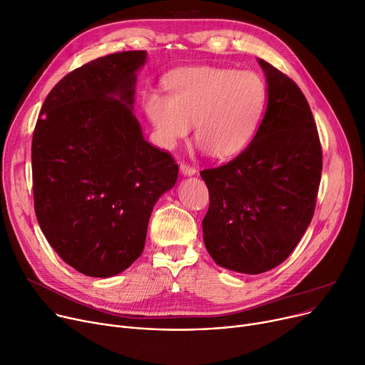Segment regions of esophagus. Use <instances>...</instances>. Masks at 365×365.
I'll return each instance as SVG.
<instances>
[{
    "instance_id": "obj_1",
    "label": "esophagus",
    "mask_w": 365,
    "mask_h": 365,
    "mask_svg": "<svg viewBox=\"0 0 365 365\" xmlns=\"http://www.w3.org/2000/svg\"><path fill=\"white\" fill-rule=\"evenodd\" d=\"M180 171H182L183 176H194L197 173V168L194 165L187 164V163H182L180 164Z\"/></svg>"
}]
</instances>
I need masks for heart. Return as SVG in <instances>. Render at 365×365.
Wrapping results in <instances>:
<instances>
[{
	"label": "heart",
	"mask_w": 365,
	"mask_h": 365,
	"mask_svg": "<svg viewBox=\"0 0 365 365\" xmlns=\"http://www.w3.org/2000/svg\"><path fill=\"white\" fill-rule=\"evenodd\" d=\"M168 98L152 93L148 117L165 146L175 145L195 124L197 142L215 158L240 153L256 136L267 102V88L252 71L215 66L187 68L167 80Z\"/></svg>",
	"instance_id": "1"
}]
</instances>
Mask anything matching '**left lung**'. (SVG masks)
Masks as SVG:
<instances>
[{"mask_svg":"<svg viewBox=\"0 0 365 365\" xmlns=\"http://www.w3.org/2000/svg\"><path fill=\"white\" fill-rule=\"evenodd\" d=\"M267 106L256 136L238 157L201 171L210 205L204 244L219 264L262 274L282 263L308 229L317 204L322 149L299 86L259 59Z\"/></svg>","mask_w":365,"mask_h":365,"instance_id":"left-lung-1","label":"left lung"}]
</instances>
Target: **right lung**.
I'll use <instances>...</instances> for the list:
<instances>
[{
    "label": "right lung",
    "mask_w": 365,
    "mask_h": 365,
    "mask_svg": "<svg viewBox=\"0 0 365 365\" xmlns=\"http://www.w3.org/2000/svg\"><path fill=\"white\" fill-rule=\"evenodd\" d=\"M146 51H120L69 72L46 98L32 136L36 220L78 272L113 277L145 247L152 208L179 167L143 139L133 113Z\"/></svg>",
    "instance_id": "1"
}]
</instances>
